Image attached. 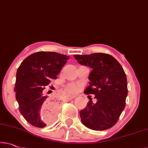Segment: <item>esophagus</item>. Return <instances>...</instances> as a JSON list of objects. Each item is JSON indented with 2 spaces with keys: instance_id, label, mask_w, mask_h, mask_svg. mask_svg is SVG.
<instances>
[{
  "instance_id": "34e87169",
  "label": "esophagus",
  "mask_w": 148,
  "mask_h": 148,
  "mask_svg": "<svg viewBox=\"0 0 148 148\" xmlns=\"http://www.w3.org/2000/svg\"><path fill=\"white\" fill-rule=\"evenodd\" d=\"M67 98H68V99H74V98L75 97V96L71 95H70V94H67Z\"/></svg>"
}]
</instances>
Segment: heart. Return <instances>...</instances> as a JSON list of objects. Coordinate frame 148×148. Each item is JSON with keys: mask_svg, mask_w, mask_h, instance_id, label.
Wrapping results in <instances>:
<instances>
[{"mask_svg": "<svg viewBox=\"0 0 148 148\" xmlns=\"http://www.w3.org/2000/svg\"><path fill=\"white\" fill-rule=\"evenodd\" d=\"M82 86L83 85L80 83H70L67 85L66 89L70 93H76L80 91Z\"/></svg>", "mask_w": 148, "mask_h": 148, "instance_id": "b5f03b06", "label": "heart"}]
</instances>
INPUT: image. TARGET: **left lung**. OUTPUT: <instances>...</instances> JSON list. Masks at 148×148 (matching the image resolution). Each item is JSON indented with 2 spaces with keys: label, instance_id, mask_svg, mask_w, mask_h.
<instances>
[{
  "label": "left lung",
  "instance_id": "left-lung-1",
  "mask_svg": "<svg viewBox=\"0 0 148 148\" xmlns=\"http://www.w3.org/2000/svg\"><path fill=\"white\" fill-rule=\"evenodd\" d=\"M74 57L79 64L92 69L89 85L84 93L93 94L97 99L93 103L89 99L86 108L80 111L81 122L96 131L111 128L117 123L125 106L127 85L123 69L114 57L106 53L74 55Z\"/></svg>",
  "mask_w": 148,
  "mask_h": 148
}]
</instances>
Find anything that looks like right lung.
<instances>
[{"mask_svg": "<svg viewBox=\"0 0 148 148\" xmlns=\"http://www.w3.org/2000/svg\"><path fill=\"white\" fill-rule=\"evenodd\" d=\"M69 56L55 52L39 51L27 57L16 71L14 92L19 111L32 125L44 127L54 121L57 103L42 91L69 60ZM42 112L45 117L42 118Z\"/></svg>", "mask_w": 148, "mask_h": 148, "instance_id": "add662e5", "label": "right lung"}]
</instances>
